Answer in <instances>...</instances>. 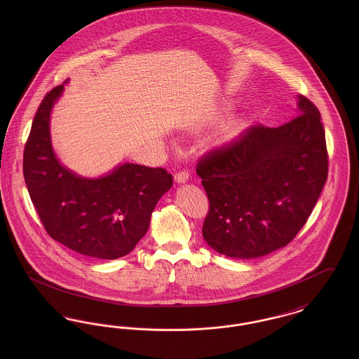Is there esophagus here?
<instances>
[{
	"label": "esophagus",
	"mask_w": 359,
	"mask_h": 359,
	"mask_svg": "<svg viewBox=\"0 0 359 359\" xmlns=\"http://www.w3.org/2000/svg\"><path fill=\"white\" fill-rule=\"evenodd\" d=\"M189 177V172L187 170H183V171L176 172L175 173V180L177 183H186Z\"/></svg>",
	"instance_id": "34e87169"
}]
</instances>
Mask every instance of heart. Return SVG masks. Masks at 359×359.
I'll return each instance as SVG.
<instances>
[{
	"mask_svg": "<svg viewBox=\"0 0 359 359\" xmlns=\"http://www.w3.org/2000/svg\"><path fill=\"white\" fill-rule=\"evenodd\" d=\"M224 132H226V133L233 132V125H231V123H230V125H227V126H226V129H224Z\"/></svg>",
	"mask_w": 359,
	"mask_h": 359,
	"instance_id": "1",
	"label": "heart"
}]
</instances>
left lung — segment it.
<instances>
[{"label":"left lung","instance_id":"1","mask_svg":"<svg viewBox=\"0 0 359 359\" xmlns=\"http://www.w3.org/2000/svg\"><path fill=\"white\" fill-rule=\"evenodd\" d=\"M208 198L203 238L234 258L265 256L288 245L307 222L328 175L318 107L299 95V116L248 128L196 164Z\"/></svg>","mask_w":359,"mask_h":359}]
</instances>
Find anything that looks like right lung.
<instances>
[{"mask_svg": "<svg viewBox=\"0 0 359 359\" xmlns=\"http://www.w3.org/2000/svg\"><path fill=\"white\" fill-rule=\"evenodd\" d=\"M63 85L46 94L24 148L22 173L31 201L51 238L102 259L130 253L149 227L158 199L172 187L164 168L123 164L101 179L66 170L52 151L50 111Z\"/></svg>", "mask_w": 359, "mask_h": 359, "instance_id": "1", "label": "right lung"}]
</instances>
